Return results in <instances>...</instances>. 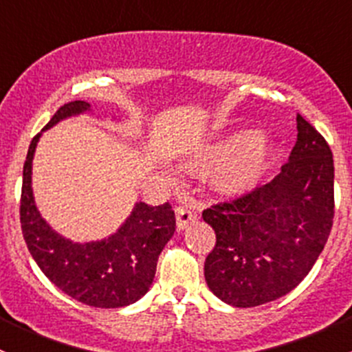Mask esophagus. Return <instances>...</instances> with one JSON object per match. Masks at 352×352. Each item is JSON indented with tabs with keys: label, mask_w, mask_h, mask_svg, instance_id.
Masks as SVG:
<instances>
[{
	"label": "esophagus",
	"mask_w": 352,
	"mask_h": 352,
	"mask_svg": "<svg viewBox=\"0 0 352 352\" xmlns=\"http://www.w3.org/2000/svg\"><path fill=\"white\" fill-rule=\"evenodd\" d=\"M175 218H177V228L182 230L186 228L190 221H194V219L197 218V212L194 211L190 206L180 204L175 208Z\"/></svg>",
	"instance_id": "1"
}]
</instances>
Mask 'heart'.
Returning a JSON list of instances; mask_svg holds the SVG:
<instances>
[{"label": "heart", "mask_w": 352, "mask_h": 352, "mask_svg": "<svg viewBox=\"0 0 352 352\" xmlns=\"http://www.w3.org/2000/svg\"><path fill=\"white\" fill-rule=\"evenodd\" d=\"M274 146L261 133L235 134L206 151L199 162L202 170H221L216 187L226 194H236L250 187L271 163Z\"/></svg>", "instance_id": "1"}]
</instances>
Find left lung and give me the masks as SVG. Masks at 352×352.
<instances>
[{
  "label": "left lung",
  "instance_id": "obj_1",
  "mask_svg": "<svg viewBox=\"0 0 352 352\" xmlns=\"http://www.w3.org/2000/svg\"><path fill=\"white\" fill-rule=\"evenodd\" d=\"M298 138L265 186L202 211L216 233L204 262L209 289L239 308L285 296L310 272L333 223V158L325 138L298 113Z\"/></svg>",
  "mask_w": 352,
  "mask_h": 352
}]
</instances>
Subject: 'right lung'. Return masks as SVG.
Segmentation results:
<instances>
[{"label":"right lung","instance_id":"obj_1","mask_svg":"<svg viewBox=\"0 0 352 352\" xmlns=\"http://www.w3.org/2000/svg\"><path fill=\"white\" fill-rule=\"evenodd\" d=\"M90 110L81 100L59 107L44 129L65 117ZM41 134L34 136L23 165L20 223L25 243L41 271L67 296L97 308L127 307L146 294L156 262L175 232V212L168 202H138L119 232L102 242L73 243L41 218L32 194V158Z\"/></svg>","mask_w":352,"mask_h":352}]
</instances>
